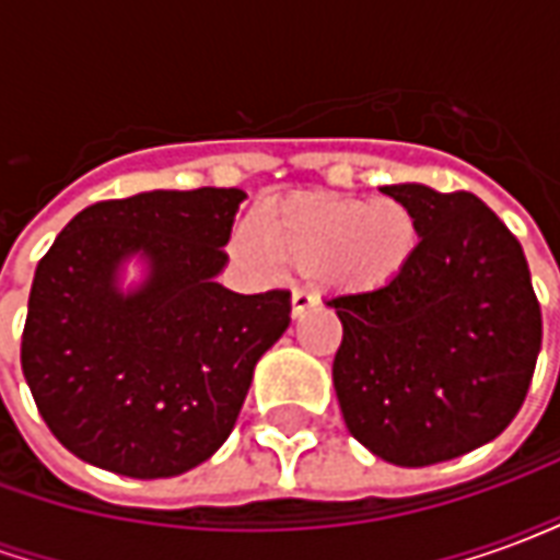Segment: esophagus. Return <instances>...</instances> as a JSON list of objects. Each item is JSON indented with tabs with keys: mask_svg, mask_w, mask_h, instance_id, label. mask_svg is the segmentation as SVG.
I'll list each match as a JSON object with an SVG mask.
<instances>
[{
	"mask_svg": "<svg viewBox=\"0 0 560 560\" xmlns=\"http://www.w3.org/2000/svg\"><path fill=\"white\" fill-rule=\"evenodd\" d=\"M317 305V296L312 291H303V288H296L291 293V315L293 317H303L308 308H315Z\"/></svg>",
	"mask_w": 560,
	"mask_h": 560,
	"instance_id": "obj_1",
	"label": "esophagus"
}]
</instances>
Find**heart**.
Masks as SVG:
<instances>
[{"label":"heart","instance_id":"1","mask_svg":"<svg viewBox=\"0 0 560 560\" xmlns=\"http://www.w3.org/2000/svg\"><path fill=\"white\" fill-rule=\"evenodd\" d=\"M417 240V219L396 197L312 195L267 207L260 228L240 224L233 252L264 272L284 264L341 288H377L411 264Z\"/></svg>","mask_w":560,"mask_h":560}]
</instances>
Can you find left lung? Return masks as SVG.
Returning a JSON list of instances; mask_svg holds the SVG:
<instances>
[{
	"mask_svg": "<svg viewBox=\"0 0 560 560\" xmlns=\"http://www.w3.org/2000/svg\"><path fill=\"white\" fill-rule=\"evenodd\" d=\"M417 219L396 279L339 293L332 387L348 432L384 462L425 468L489 444L513 422L542 339L528 260L480 197L384 185Z\"/></svg>",
	"mask_w": 560,
	"mask_h": 560,
	"instance_id": "left-lung-1",
	"label": "left lung"
}]
</instances>
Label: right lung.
Instances as JSON below:
<instances>
[{"label":"right lung","mask_w":560,"mask_h":560,"mask_svg":"<svg viewBox=\"0 0 560 560\" xmlns=\"http://www.w3.org/2000/svg\"><path fill=\"white\" fill-rule=\"evenodd\" d=\"M240 188L140 191L68 221L35 269L20 363L56 441L135 480L219 450L255 365L291 327V293H233ZM131 259L141 281L125 284Z\"/></svg>","instance_id":"1"}]
</instances>
